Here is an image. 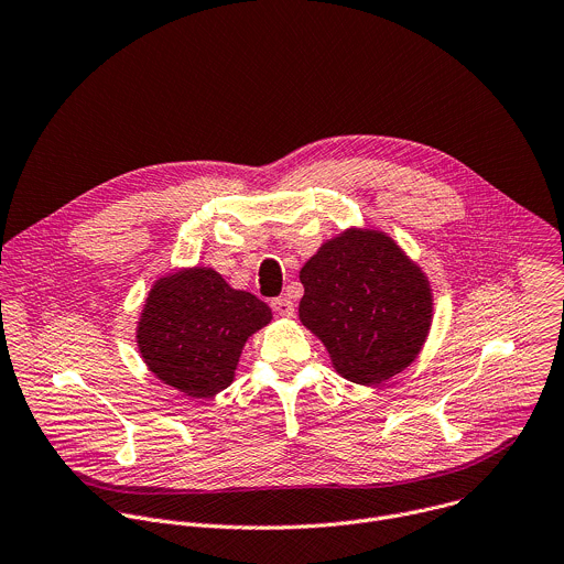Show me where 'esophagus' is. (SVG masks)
<instances>
[{
  "instance_id": "esophagus-1",
  "label": "esophagus",
  "mask_w": 564,
  "mask_h": 564,
  "mask_svg": "<svg viewBox=\"0 0 564 564\" xmlns=\"http://www.w3.org/2000/svg\"><path fill=\"white\" fill-rule=\"evenodd\" d=\"M270 305L279 316H292L294 314V303L288 296H276V299L270 301Z\"/></svg>"
}]
</instances>
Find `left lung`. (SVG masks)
Returning a JSON list of instances; mask_svg holds the SVG:
<instances>
[{
  "mask_svg": "<svg viewBox=\"0 0 564 564\" xmlns=\"http://www.w3.org/2000/svg\"><path fill=\"white\" fill-rule=\"evenodd\" d=\"M299 316L327 347L340 377L377 386L405 369L432 323L423 272L386 235L349 230L301 270Z\"/></svg>",
  "mask_w": 564,
  "mask_h": 564,
  "instance_id": "obj_1",
  "label": "left lung"
}]
</instances>
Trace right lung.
I'll list each match as a JSON object with an SVG mask.
<instances>
[{
    "label": "right lung",
    "instance_id": "obj_1",
    "mask_svg": "<svg viewBox=\"0 0 564 564\" xmlns=\"http://www.w3.org/2000/svg\"><path fill=\"white\" fill-rule=\"evenodd\" d=\"M270 318L261 299L195 268L154 283L137 340L156 379L185 397L210 399L232 383L248 336Z\"/></svg>",
    "mask_w": 564,
    "mask_h": 564
}]
</instances>
